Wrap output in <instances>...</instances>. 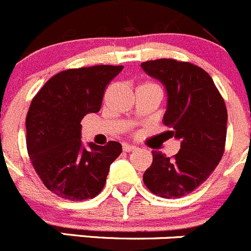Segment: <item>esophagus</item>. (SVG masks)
<instances>
[{"label": "esophagus", "instance_id": "obj_1", "mask_svg": "<svg viewBox=\"0 0 251 251\" xmlns=\"http://www.w3.org/2000/svg\"><path fill=\"white\" fill-rule=\"evenodd\" d=\"M123 150L124 151L130 152V151H134V150H137V147H135V145H130V144H123Z\"/></svg>", "mask_w": 251, "mask_h": 251}]
</instances>
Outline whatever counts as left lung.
<instances>
[{
  "mask_svg": "<svg viewBox=\"0 0 251 251\" xmlns=\"http://www.w3.org/2000/svg\"><path fill=\"white\" fill-rule=\"evenodd\" d=\"M140 66L165 87L168 104L163 122L181 142L173 159L152 151V164L143 181L154 195L180 199L203 183L223 156L226 103L211 76L193 64L159 59Z\"/></svg>",
  "mask_w": 251,
  "mask_h": 251,
  "instance_id": "left-lung-1",
  "label": "left lung"
}]
</instances>
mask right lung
Wrapping results in <instances>:
<instances>
[{
    "label": "right lung",
    "mask_w": 251,
    "mask_h": 251,
    "mask_svg": "<svg viewBox=\"0 0 251 251\" xmlns=\"http://www.w3.org/2000/svg\"><path fill=\"white\" fill-rule=\"evenodd\" d=\"M123 66L97 65L61 71L47 81L25 118L27 150L45 187L70 201L94 199L106 183L122 145L81 142V121L101 109L104 88Z\"/></svg>",
    "instance_id": "add662e5"
}]
</instances>
